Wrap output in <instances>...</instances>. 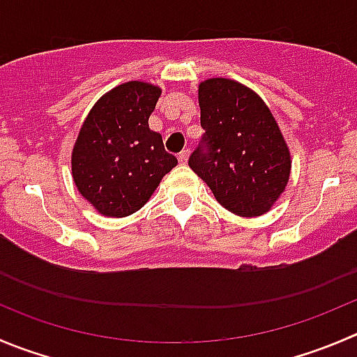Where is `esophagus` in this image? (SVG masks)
Returning a JSON list of instances; mask_svg holds the SVG:
<instances>
[{
	"instance_id": "obj_1",
	"label": "esophagus",
	"mask_w": 357,
	"mask_h": 357,
	"mask_svg": "<svg viewBox=\"0 0 357 357\" xmlns=\"http://www.w3.org/2000/svg\"><path fill=\"white\" fill-rule=\"evenodd\" d=\"M179 162H181V164H186V162H188V158H190V150L188 148H186V150H183L181 153H179Z\"/></svg>"
}]
</instances>
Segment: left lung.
<instances>
[{
  "label": "left lung",
  "instance_id": "1",
  "mask_svg": "<svg viewBox=\"0 0 357 357\" xmlns=\"http://www.w3.org/2000/svg\"><path fill=\"white\" fill-rule=\"evenodd\" d=\"M204 150L188 165L230 213L255 218L281 199L291 174V153L268 106L230 78L199 83Z\"/></svg>",
  "mask_w": 357,
  "mask_h": 357
}]
</instances>
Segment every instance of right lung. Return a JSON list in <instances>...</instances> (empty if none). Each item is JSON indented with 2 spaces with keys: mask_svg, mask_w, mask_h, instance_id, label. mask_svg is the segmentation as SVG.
Returning <instances> with one entry per match:
<instances>
[{
  "mask_svg": "<svg viewBox=\"0 0 357 357\" xmlns=\"http://www.w3.org/2000/svg\"><path fill=\"white\" fill-rule=\"evenodd\" d=\"M160 94L153 83H122L98 99L79 129L71 153L73 181L102 216L139 211L178 165L148 126Z\"/></svg>",
  "mask_w": 357,
  "mask_h": 357,
  "instance_id": "right-lung-1",
  "label": "right lung"
}]
</instances>
